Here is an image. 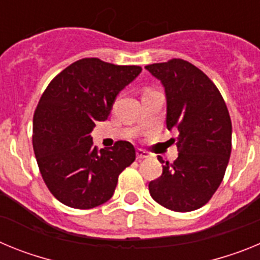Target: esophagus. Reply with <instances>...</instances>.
Segmentation results:
<instances>
[{"label": "esophagus", "instance_id": "34e87169", "mask_svg": "<svg viewBox=\"0 0 260 260\" xmlns=\"http://www.w3.org/2000/svg\"><path fill=\"white\" fill-rule=\"evenodd\" d=\"M147 157H148V155H147L146 151L137 150V160H139V161H141V160H143V158H147Z\"/></svg>", "mask_w": 260, "mask_h": 260}]
</instances>
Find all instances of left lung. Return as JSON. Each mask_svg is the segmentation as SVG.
<instances>
[{"mask_svg":"<svg viewBox=\"0 0 260 260\" xmlns=\"http://www.w3.org/2000/svg\"><path fill=\"white\" fill-rule=\"evenodd\" d=\"M167 95V127L178 130V157L162 162L148 185L153 201L176 212L208 203L219 189L232 152V121L221 93L201 69L181 58L146 66Z\"/></svg>","mask_w":260,"mask_h":260,"instance_id":"8db88e82","label":"left lung"}]
</instances>
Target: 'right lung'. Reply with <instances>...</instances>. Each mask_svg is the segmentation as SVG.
<instances>
[{"instance_id":"right-lung-1","label":"right lung","mask_w":260,"mask_h":260,"mask_svg":"<svg viewBox=\"0 0 260 260\" xmlns=\"http://www.w3.org/2000/svg\"><path fill=\"white\" fill-rule=\"evenodd\" d=\"M141 66L82 58L53 78L34 113L32 144L41 177L53 197L89 210L109 201L121 172L135 160L130 142L92 146V128L108 119L114 99Z\"/></svg>"}]
</instances>
